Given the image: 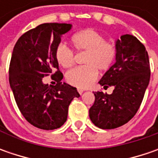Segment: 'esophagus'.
<instances>
[{"mask_svg": "<svg viewBox=\"0 0 158 158\" xmlns=\"http://www.w3.org/2000/svg\"><path fill=\"white\" fill-rule=\"evenodd\" d=\"M77 91L79 92V94H82V92L84 91V89H77Z\"/></svg>", "mask_w": 158, "mask_h": 158, "instance_id": "34e87169", "label": "esophagus"}]
</instances>
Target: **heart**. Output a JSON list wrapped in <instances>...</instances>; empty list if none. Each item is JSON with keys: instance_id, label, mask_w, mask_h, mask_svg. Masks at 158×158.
I'll list each match as a JSON object with an SVG mask.
<instances>
[{"instance_id": "1", "label": "heart", "mask_w": 158, "mask_h": 158, "mask_svg": "<svg viewBox=\"0 0 158 158\" xmlns=\"http://www.w3.org/2000/svg\"><path fill=\"white\" fill-rule=\"evenodd\" d=\"M71 42L77 52H85L83 66L67 73L68 82L79 89L88 88L98 77V70L106 71L112 66L117 57V46L106 41L105 37L92 29H85L75 33ZM58 63L69 69L75 63V55L69 47L60 44L55 50Z\"/></svg>"}]
</instances>
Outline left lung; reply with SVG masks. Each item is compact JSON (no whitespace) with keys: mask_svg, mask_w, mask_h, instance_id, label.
I'll return each instance as SVG.
<instances>
[{"mask_svg":"<svg viewBox=\"0 0 158 158\" xmlns=\"http://www.w3.org/2000/svg\"><path fill=\"white\" fill-rule=\"evenodd\" d=\"M116 46V62L99 81L105 89L112 86L114 89L111 95L95 92L89 111L92 123L102 129L121 127L135 115L150 78L148 52L135 36H121Z\"/></svg>","mask_w":158,"mask_h":158,"instance_id":"obj_1","label":"left lung"}]
</instances>
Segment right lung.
<instances>
[{
    "label": "right lung",
    "instance_id": "1",
    "mask_svg": "<svg viewBox=\"0 0 158 158\" xmlns=\"http://www.w3.org/2000/svg\"><path fill=\"white\" fill-rule=\"evenodd\" d=\"M72 27L69 23H43L23 34L15 43L9 64V80L20 112L34 127L52 130L68 118L69 106L80 95L76 88L61 82L55 50L60 36ZM51 75L54 86L43 83Z\"/></svg>",
    "mask_w": 158,
    "mask_h": 158
}]
</instances>
